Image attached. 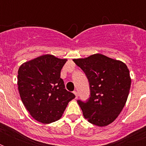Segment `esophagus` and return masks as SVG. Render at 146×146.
Here are the masks:
<instances>
[{"label": "esophagus", "instance_id": "1", "mask_svg": "<svg viewBox=\"0 0 146 146\" xmlns=\"http://www.w3.org/2000/svg\"><path fill=\"white\" fill-rule=\"evenodd\" d=\"M73 93H74V95H75L76 98H78V93H77V92H76V91H74V92H73Z\"/></svg>", "mask_w": 146, "mask_h": 146}]
</instances>
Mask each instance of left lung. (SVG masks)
<instances>
[{
    "label": "left lung",
    "instance_id": "left-lung-1",
    "mask_svg": "<svg viewBox=\"0 0 146 146\" xmlns=\"http://www.w3.org/2000/svg\"><path fill=\"white\" fill-rule=\"evenodd\" d=\"M73 61L86 73L90 86L88 102L78 101L84 117L98 127L111 124L120 113L129 96V69L123 62L101 54Z\"/></svg>",
    "mask_w": 146,
    "mask_h": 146
}]
</instances>
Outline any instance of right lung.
<instances>
[{"label":"right lung","mask_w":146,"mask_h":146,"mask_svg":"<svg viewBox=\"0 0 146 146\" xmlns=\"http://www.w3.org/2000/svg\"><path fill=\"white\" fill-rule=\"evenodd\" d=\"M66 59L44 54L19 66L17 85L19 96L30 115L42 123L59 120L75 96L65 89L60 71Z\"/></svg>","instance_id":"add662e5"}]
</instances>
